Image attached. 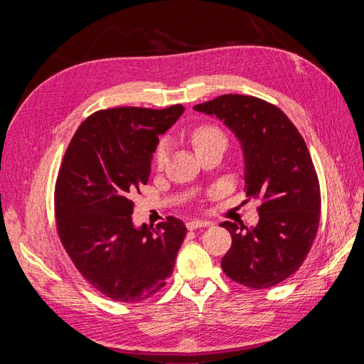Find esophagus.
Returning <instances> with one entry per match:
<instances>
[{"instance_id":"1","label":"esophagus","mask_w":364,"mask_h":364,"mask_svg":"<svg viewBox=\"0 0 364 364\" xmlns=\"http://www.w3.org/2000/svg\"><path fill=\"white\" fill-rule=\"evenodd\" d=\"M206 226H209V222H206V220H191V222L186 223V228L190 230H194L197 228H206Z\"/></svg>"}]
</instances>
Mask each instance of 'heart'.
<instances>
[{"mask_svg": "<svg viewBox=\"0 0 364 364\" xmlns=\"http://www.w3.org/2000/svg\"><path fill=\"white\" fill-rule=\"evenodd\" d=\"M191 141L196 147V150L199 151L202 149H206L213 144H217V142H225L226 144V136L223 134V130L214 126V124H200L193 129L191 132ZM168 153H170V144L167 139H162L155 151V164L158 168H162L165 162L168 159Z\"/></svg>", "mask_w": 364, "mask_h": 364, "instance_id": "obj_1", "label": "heart"}]
</instances>
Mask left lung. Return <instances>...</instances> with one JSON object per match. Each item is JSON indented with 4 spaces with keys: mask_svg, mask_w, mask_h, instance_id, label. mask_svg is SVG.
Listing matches in <instances>:
<instances>
[{
    "mask_svg": "<svg viewBox=\"0 0 364 364\" xmlns=\"http://www.w3.org/2000/svg\"><path fill=\"white\" fill-rule=\"evenodd\" d=\"M234 132L245 155V191L258 199L259 222H223L232 246L222 259L228 277L250 289L273 287L302 266L318 229L321 186L299 130L261 98L225 94L194 106Z\"/></svg>",
    "mask_w": 364,
    "mask_h": 364,
    "instance_id": "8db88e82",
    "label": "left lung"
}]
</instances>
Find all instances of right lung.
<instances>
[{
	"label": "right lung",
	"instance_id": "add662e5",
	"mask_svg": "<svg viewBox=\"0 0 364 364\" xmlns=\"http://www.w3.org/2000/svg\"><path fill=\"white\" fill-rule=\"evenodd\" d=\"M182 112V105L105 109L83 121L65 151L54 188L58 234L82 277L114 301H146L173 273L183 222L135 228L132 196L149 182L159 135Z\"/></svg>",
	"mask_w": 364,
	"mask_h": 364
}]
</instances>
